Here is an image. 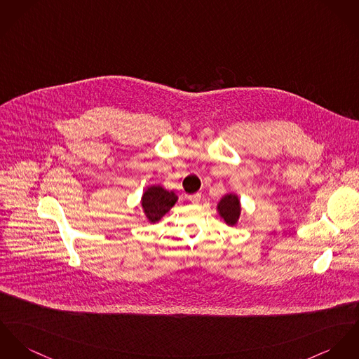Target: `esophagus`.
<instances>
[{"label": "esophagus", "mask_w": 359, "mask_h": 359, "mask_svg": "<svg viewBox=\"0 0 359 359\" xmlns=\"http://www.w3.org/2000/svg\"><path fill=\"white\" fill-rule=\"evenodd\" d=\"M189 199H190V202H193V203H199V202H201V194L196 193L193 194V195H189Z\"/></svg>", "instance_id": "1"}]
</instances>
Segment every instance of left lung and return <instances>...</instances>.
<instances>
[{
    "instance_id": "left-lung-1",
    "label": "left lung",
    "mask_w": 359,
    "mask_h": 359,
    "mask_svg": "<svg viewBox=\"0 0 359 359\" xmlns=\"http://www.w3.org/2000/svg\"><path fill=\"white\" fill-rule=\"evenodd\" d=\"M219 212L228 225H235L241 215V203L238 196L233 194L225 195L219 203Z\"/></svg>"
}]
</instances>
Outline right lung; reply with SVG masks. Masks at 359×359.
Returning a JSON list of instances; mask_svg holds the SVG:
<instances>
[{
  "label": "right lung",
  "instance_id": "1",
  "mask_svg": "<svg viewBox=\"0 0 359 359\" xmlns=\"http://www.w3.org/2000/svg\"><path fill=\"white\" fill-rule=\"evenodd\" d=\"M177 196L173 191H166L163 187H150L142 196V206L146 217L150 222L160 220L166 212L175 205Z\"/></svg>",
  "mask_w": 359,
  "mask_h": 359
}]
</instances>
